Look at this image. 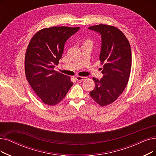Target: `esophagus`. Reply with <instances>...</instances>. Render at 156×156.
<instances>
[{"label": "esophagus", "mask_w": 156, "mask_h": 156, "mask_svg": "<svg viewBox=\"0 0 156 156\" xmlns=\"http://www.w3.org/2000/svg\"><path fill=\"white\" fill-rule=\"evenodd\" d=\"M87 79V77L85 76H76V80L78 82H82V81H84Z\"/></svg>", "instance_id": "esophagus-1"}]
</instances>
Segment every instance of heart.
Instances as JSON below:
<instances>
[{"instance_id": "heart-1", "label": "heart", "mask_w": 156, "mask_h": 156, "mask_svg": "<svg viewBox=\"0 0 156 156\" xmlns=\"http://www.w3.org/2000/svg\"><path fill=\"white\" fill-rule=\"evenodd\" d=\"M92 44V43H91L90 41H89V40H86L84 41V44Z\"/></svg>"}]
</instances>
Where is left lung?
<instances>
[{"mask_svg": "<svg viewBox=\"0 0 156 156\" xmlns=\"http://www.w3.org/2000/svg\"><path fill=\"white\" fill-rule=\"evenodd\" d=\"M98 32L101 37L99 59L104 64L103 76L100 80L93 78L95 89L90 97L101 106L114 102L126 88L131 68V51L129 41L113 26L99 24L89 27Z\"/></svg>", "mask_w": 156, "mask_h": 156, "instance_id": "8db88e82", "label": "left lung"}]
</instances>
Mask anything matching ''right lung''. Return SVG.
Wrapping results in <instances>:
<instances>
[{
  "instance_id": "add662e5",
  "label": "right lung",
  "mask_w": 156,
  "mask_h": 156,
  "mask_svg": "<svg viewBox=\"0 0 156 156\" xmlns=\"http://www.w3.org/2000/svg\"><path fill=\"white\" fill-rule=\"evenodd\" d=\"M80 27H52L38 31L27 48L25 71L27 80L37 96L50 106L59 103L73 85L70 77L54 67L62 58L66 41Z\"/></svg>"
}]
</instances>
